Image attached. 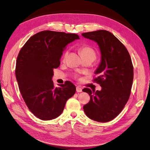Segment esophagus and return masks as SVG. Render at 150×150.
<instances>
[{"label": "esophagus", "instance_id": "34e87169", "mask_svg": "<svg viewBox=\"0 0 150 150\" xmlns=\"http://www.w3.org/2000/svg\"><path fill=\"white\" fill-rule=\"evenodd\" d=\"M76 91L78 93L82 92V88H80L79 86H77V87H76Z\"/></svg>", "mask_w": 150, "mask_h": 150}]
</instances>
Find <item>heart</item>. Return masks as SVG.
<instances>
[{"instance_id":"heart-1","label":"heart","mask_w":150,"mask_h":150,"mask_svg":"<svg viewBox=\"0 0 150 150\" xmlns=\"http://www.w3.org/2000/svg\"><path fill=\"white\" fill-rule=\"evenodd\" d=\"M79 52L80 53V55L81 56L83 59L87 58V57H93L95 59L96 57V51L95 50L88 45H83V46H81L79 48ZM67 55V52H65L64 54V56H63V59H65ZM78 76L75 75V78H77Z\"/></svg>"}]
</instances>
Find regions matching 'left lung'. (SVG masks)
Listing matches in <instances>:
<instances>
[{
  "mask_svg": "<svg viewBox=\"0 0 150 150\" xmlns=\"http://www.w3.org/2000/svg\"><path fill=\"white\" fill-rule=\"evenodd\" d=\"M83 37L98 43L101 61L93 81L100 85L101 91L86 88L90 101L83 106L88 117L98 122L112 120L128 102L133 81V66L126 47L111 33L99 30L83 33Z\"/></svg>",
  "mask_w": 150,
  "mask_h": 150,
  "instance_id": "1",
  "label": "left lung"
}]
</instances>
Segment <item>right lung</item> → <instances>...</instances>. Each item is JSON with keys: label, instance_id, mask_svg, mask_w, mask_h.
I'll return each instance as SVG.
<instances>
[{"label": "right lung", "instance_id": "add662e5", "mask_svg": "<svg viewBox=\"0 0 150 150\" xmlns=\"http://www.w3.org/2000/svg\"><path fill=\"white\" fill-rule=\"evenodd\" d=\"M79 39L76 34L41 31L30 38L18 54L16 76L20 92L29 110L40 120L60 116L76 93V86L68 81L55 88L52 78L67 45Z\"/></svg>", "mask_w": 150, "mask_h": 150}]
</instances>
